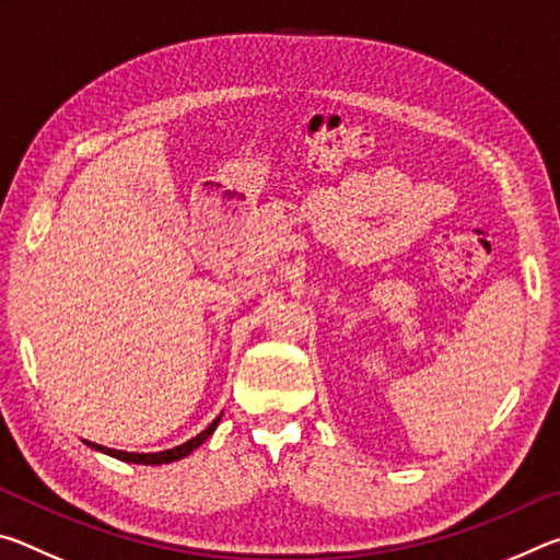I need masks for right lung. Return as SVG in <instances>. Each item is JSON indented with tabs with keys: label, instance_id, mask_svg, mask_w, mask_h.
<instances>
[{
	"label": "right lung",
	"instance_id": "right-lung-1",
	"mask_svg": "<svg viewBox=\"0 0 560 560\" xmlns=\"http://www.w3.org/2000/svg\"><path fill=\"white\" fill-rule=\"evenodd\" d=\"M220 420H222V415H220V417H214L210 428L202 430L200 434H197V438L187 440V442H183V444H177V447H173V450H165V452H145V454H143V452H122V450L103 447V444L89 442V440H83V442H86L91 450L108 454V457H116V459H120V462H130V464H170V462H177V459L187 457L189 452H195L197 447H200V444H202L207 438H210V434L217 430V424H220Z\"/></svg>",
	"mask_w": 560,
	"mask_h": 560
}]
</instances>
